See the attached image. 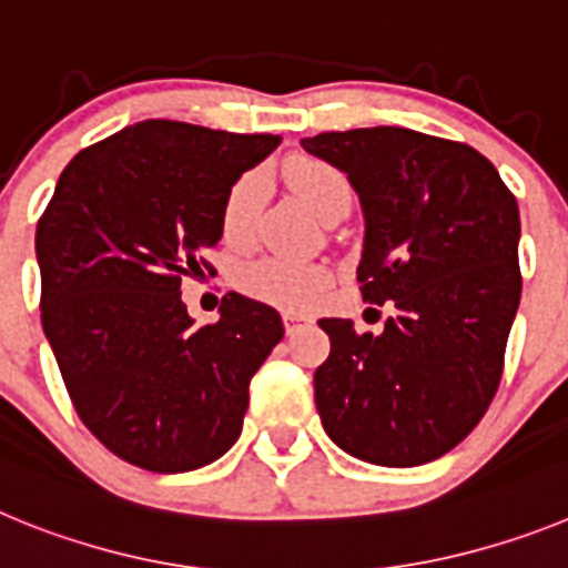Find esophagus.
<instances>
[{
    "mask_svg": "<svg viewBox=\"0 0 568 568\" xmlns=\"http://www.w3.org/2000/svg\"><path fill=\"white\" fill-rule=\"evenodd\" d=\"M281 318H284V329H287V335H295V333H298L301 327H307V324H310V318H307V315L284 313V315H281Z\"/></svg>",
    "mask_w": 568,
    "mask_h": 568,
    "instance_id": "esophagus-1",
    "label": "esophagus"
}]
</instances>
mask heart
I'll return each mask as SVG.
<instances>
[{"label": "heart", "mask_w": 568, "mask_h": 568, "mask_svg": "<svg viewBox=\"0 0 568 568\" xmlns=\"http://www.w3.org/2000/svg\"><path fill=\"white\" fill-rule=\"evenodd\" d=\"M287 184L301 202L307 204L315 215L327 207L333 199L349 193L344 175L318 159H295L284 170ZM264 184L261 175H241L233 190L224 199L222 207V235L227 244H244L253 233V219L258 213ZM333 284V273L324 264H307V261L287 258H258L241 267L239 287L253 298L267 301L284 310H307Z\"/></svg>", "instance_id": "obj_1"}]
</instances>
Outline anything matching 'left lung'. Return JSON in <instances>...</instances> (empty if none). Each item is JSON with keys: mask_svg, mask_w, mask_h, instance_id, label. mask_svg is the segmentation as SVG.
<instances>
[{"mask_svg": "<svg viewBox=\"0 0 568 568\" xmlns=\"http://www.w3.org/2000/svg\"><path fill=\"white\" fill-rule=\"evenodd\" d=\"M301 148L358 193L361 293L395 307L381 335L318 321L324 433L366 464H429L478 426L500 384L520 304L518 202L478 150L418 130L318 133Z\"/></svg>", "mask_w": 568, "mask_h": 568, "instance_id": "obj_1", "label": "left lung"}]
</instances>
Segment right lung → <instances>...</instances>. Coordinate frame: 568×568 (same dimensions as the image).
I'll use <instances>...</instances> for the list:
<instances>
[{
	"label": "right lung",
	"instance_id": "1",
	"mask_svg": "<svg viewBox=\"0 0 568 568\" xmlns=\"http://www.w3.org/2000/svg\"><path fill=\"white\" fill-rule=\"evenodd\" d=\"M278 144L273 133L148 119L59 175L37 227L44 338L79 418L128 464L190 471L239 440L250 381L284 324L227 293L219 321L195 327L182 278L222 241L233 184Z\"/></svg>",
	"mask_w": 568,
	"mask_h": 568
}]
</instances>
